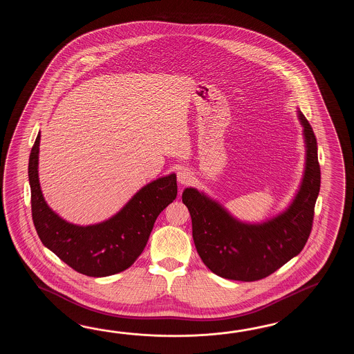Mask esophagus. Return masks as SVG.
<instances>
[{"mask_svg":"<svg viewBox=\"0 0 354 354\" xmlns=\"http://www.w3.org/2000/svg\"><path fill=\"white\" fill-rule=\"evenodd\" d=\"M177 180L180 185H188L192 180V174L186 168H182L177 174Z\"/></svg>","mask_w":354,"mask_h":354,"instance_id":"1","label":"esophagus"}]
</instances>
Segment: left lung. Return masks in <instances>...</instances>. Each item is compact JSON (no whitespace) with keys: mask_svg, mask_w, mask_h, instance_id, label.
Instances as JSON below:
<instances>
[{"mask_svg":"<svg viewBox=\"0 0 354 354\" xmlns=\"http://www.w3.org/2000/svg\"><path fill=\"white\" fill-rule=\"evenodd\" d=\"M297 118L305 143V168L285 210L261 223H247L197 188H185L182 194L197 253L220 277L244 282L264 279L297 256L308 241L320 191V166L313 128L300 110Z\"/></svg>","mask_w":354,"mask_h":354,"instance_id":"1","label":"left lung"}]
</instances>
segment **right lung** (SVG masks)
I'll use <instances>...</instances> for the list:
<instances>
[{
    "mask_svg": "<svg viewBox=\"0 0 354 354\" xmlns=\"http://www.w3.org/2000/svg\"><path fill=\"white\" fill-rule=\"evenodd\" d=\"M40 131L29 158L32 221L46 248L90 277L125 271L142 254L159 214L177 196L176 174L151 180L140 188L111 218L97 224L77 225L49 207L39 182Z\"/></svg>",
    "mask_w": 354,
    "mask_h": 354,
    "instance_id": "right-lung-1",
    "label": "right lung"
}]
</instances>
